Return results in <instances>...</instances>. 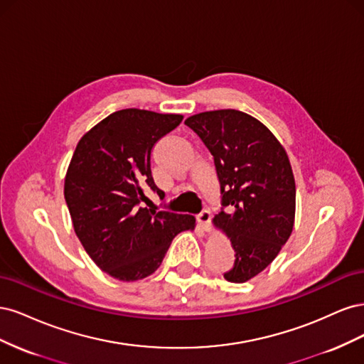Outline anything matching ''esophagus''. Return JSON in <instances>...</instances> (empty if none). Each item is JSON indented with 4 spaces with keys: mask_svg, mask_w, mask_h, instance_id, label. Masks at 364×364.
Returning <instances> with one entry per match:
<instances>
[{
    "mask_svg": "<svg viewBox=\"0 0 364 364\" xmlns=\"http://www.w3.org/2000/svg\"><path fill=\"white\" fill-rule=\"evenodd\" d=\"M197 223H199V226L203 230H208L209 226H211V213L205 209V211H202L199 215H197Z\"/></svg>",
    "mask_w": 364,
    "mask_h": 364,
    "instance_id": "1",
    "label": "esophagus"
}]
</instances>
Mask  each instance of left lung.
Returning <instances> with one entry per match:
<instances>
[{
	"mask_svg": "<svg viewBox=\"0 0 364 364\" xmlns=\"http://www.w3.org/2000/svg\"><path fill=\"white\" fill-rule=\"evenodd\" d=\"M214 156L223 206L213 223L235 252L225 279L241 284L266 269L294 226L296 183L287 151L259 119L218 109L185 119Z\"/></svg>",
	"mask_w": 364,
	"mask_h": 364,
	"instance_id": "1",
	"label": "left lung"
}]
</instances>
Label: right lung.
<instances>
[{
    "label": "right lung",
    "mask_w": 364,
    "mask_h": 364,
    "mask_svg": "<svg viewBox=\"0 0 364 364\" xmlns=\"http://www.w3.org/2000/svg\"><path fill=\"white\" fill-rule=\"evenodd\" d=\"M182 118L121 109L87 130L73 153L63 194L74 232L97 266L118 281L150 277L173 238L196 228L193 215L141 205L149 190L164 197L151 178V149Z\"/></svg>",
    "instance_id": "obj_1"
}]
</instances>
